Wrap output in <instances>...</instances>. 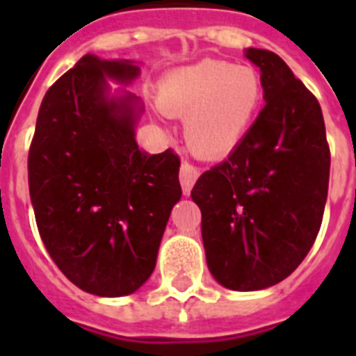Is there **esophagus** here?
Here are the masks:
<instances>
[{"label": "esophagus", "instance_id": "34e87169", "mask_svg": "<svg viewBox=\"0 0 356 356\" xmlns=\"http://www.w3.org/2000/svg\"><path fill=\"white\" fill-rule=\"evenodd\" d=\"M201 175V170L192 162L184 161L181 164V172H179V179H181V184H183L184 194H190V190L194 186V183L197 181V177Z\"/></svg>", "mask_w": 356, "mask_h": 356}]
</instances>
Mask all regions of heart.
I'll return each instance as SVG.
<instances>
[{"label": "heart", "mask_w": 356, "mask_h": 356, "mask_svg": "<svg viewBox=\"0 0 356 356\" xmlns=\"http://www.w3.org/2000/svg\"><path fill=\"white\" fill-rule=\"evenodd\" d=\"M162 108L184 118V136L201 156H222L236 147L264 99L253 66L207 58L164 75Z\"/></svg>", "instance_id": "heart-1"}]
</instances>
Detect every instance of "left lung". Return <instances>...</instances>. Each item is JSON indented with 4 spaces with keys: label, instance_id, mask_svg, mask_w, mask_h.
<instances>
[{
    "label": "left lung",
    "instance_id": "obj_1",
    "mask_svg": "<svg viewBox=\"0 0 356 356\" xmlns=\"http://www.w3.org/2000/svg\"><path fill=\"white\" fill-rule=\"evenodd\" d=\"M266 105L223 162L197 179L207 264L238 292L273 286L298 268L320 233L331 151L316 96L279 55L248 49Z\"/></svg>",
    "mask_w": 356,
    "mask_h": 356
}]
</instances>
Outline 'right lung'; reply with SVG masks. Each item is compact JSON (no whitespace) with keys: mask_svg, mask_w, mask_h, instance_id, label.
Here are the masks:
<instances>
[{"mask_svg":"<svg viewBox=\"0 0 356 356\" xmlns=\"http://www.w3.org/2000/svg\"><path fill=\"white\" fill-rule=\"evenodd\" d=\"M105 75L129 83L138 66L85 55L53 83L38 111L27 170L36 227L53 262L81 290L120 298L155 270L183 190L177 153L138 149V99H107Z\"/></svg>","mask_w":356,"mask_h":356,"instance_id":"right-lung-1","label":"right lung"}]
</instances>
